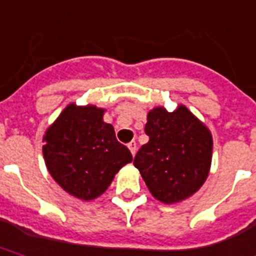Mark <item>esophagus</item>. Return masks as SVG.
<instances>
[{"label":"esophagus","instance_id":"1","mask_svg":"<svg viewBox=\"0 0 256 256\" xmlns=\"http://www.w3.org/2000/svg\"><path fill=\"white\" fill-rule=\"evenodd\" d=\"M128 150L132 152V156H136V142H134V141L130 142V144L128 145Z\"/></svg>","mask_w":256,"mask_h":256}]
</instances>
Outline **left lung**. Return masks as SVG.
Returning a JSON list of instances; mask_svg holds the SVG:
<instances>
[{"label": "left lung", "mask_w": 256, "mask_h": 256, "mask_svg": "<svg viewBox=\"0 0 256 256\" xmlns=\"http://www.w3.org/2000/svg\"><path fill=\"white\" fill-rule=\"evenodd\" d=\"M149 142L138 150L134 166L154 198L176 204L193 196L210 174L214 140L210 128L184 104L174 111L157 106L148 112Z\"/></svg>", "instance_id": "8db88e82"}]
</instances>
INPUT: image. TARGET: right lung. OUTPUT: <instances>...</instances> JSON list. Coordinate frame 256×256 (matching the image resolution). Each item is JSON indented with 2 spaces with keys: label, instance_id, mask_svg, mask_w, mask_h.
Masks as SVG:
<instances>
[{
  "label": "right lung",
  "instance_id": "obj_1",
  "mask_svg": "<svg viewBox=\"0 0 256 256\" xmlns=\"http://www.w3.org/2000/svg\"><path fill=\"white\" fill-rule=\"evenodd\" d=\"M106 108L70 103L42 136L46 166L56 182L79 200L106 192L115 174L132 161L116 141L114 128L103 120Z\"/></svg>",
  "mask_w": 256,
  "mask_h": 256
}]
</instances>
